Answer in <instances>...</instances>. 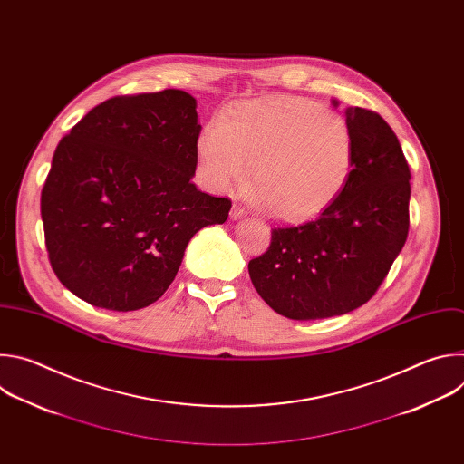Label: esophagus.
<instances>
[{
    "instance_id": "34e87169",
    "label": "esophagus",
    "mask_w": 464,
    "mask_h": 464,
    "mask_svg": "<svg viewBox=\"0 0 464 464\" xmlns=\"http://www.w3.org/2000/svg\"><path fill=\"white\" fill-rule=\"evenodd\" d=\"M244 217H246V211L240 206H233L231 208V218L233 220H238V218H244Z\"/></svg>"
}]
</instances>
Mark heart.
<instances>
[{
    "instance_id": "heart-1",
    "label": "heart",
    "mask_w": 464,
    "mask_h": 464,
    "mask_svg": "<svg viewBox=\"0 0 464 464\" xmlns=\"http://www.w3.org/2000/svg\"><path fill=\"white\" fill-rule=\"evenodd\" d=\"M198 172L217 192L249 172L247 200L277 218L301 222L333 204L347 185L353 134L345 117L310 99L249 101L227 108L198 136Z\"/></svg>"
}]
</instances>
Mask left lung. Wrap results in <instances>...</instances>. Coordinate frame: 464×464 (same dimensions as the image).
<instances>
[{
    "mask_svg": "<svg viewBox=\"0 0 464 464\" xmlns=\"http://www.w3.org/2000/svg\"><path fill=\"white\" fill-rule=\"evenodd\" d=\"M345 117L354 149L347 185L315 220L272 229L268 251L247 264L258 295L288 319L365 304L408 238L411 172L399 140L376 111L349 106Z\"/></svg>",
    "mask_w": 464,
    "mask_h": 464,
    "instance_id": "1",
    "label": "left lung"
}]
</instances>
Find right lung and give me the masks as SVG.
Masks as SVG:
<instances>
[{
  "label": "right lung",
  "mask_w": 464,
  "mask_h": 464,
  "mask_svg": "<svg viewBox=\"0 0 464 464\" xmlns=\"http://www.w3.org/2000/svg\"><path fill=\"white\" fill-rule=\"evenodd\" d=\"M196 99L121 95L60 140L42 188L49 262L82 301L117 312L158 301L188 240L227 220L231 200L198 190Z\"/></svg>",
  "instance_id": "1"
}]
</instances>
